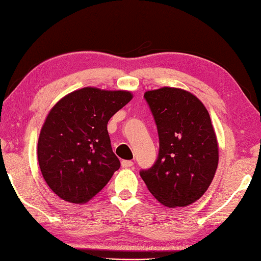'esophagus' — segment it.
<instances>
[{
    "mask_svg": "<svg viewBox=\"0 0 261 261\" xmlns=\"http://www.w3.org/2000/svg\"><path fill=\"white\" fill-rule=\"evenodd\" d=\"M121 165L123 168H131L132 166H134V162L132 161H129V160H123L121 162Z\"/></svg>",
    "mask_w": 261,
    "mask_h": 261,
    "instance_id": "esophagus-1",
    "label": "esophagus"
}]
</instances>
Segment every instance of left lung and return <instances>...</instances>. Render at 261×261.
I'll return each mask as SVG.
<instances>
[{
	"instance_id": "obj_1",
	"label": "left lung",
	"mask_w": 261,
	"mask_h": 261,
	"mask_svg": "<svg viewBox=\"0 0 261 261\" xmlns=\"http://www.w3.org/2000/svg\"><path fill=\"white\" fill-rule=\"evenodd\" d=\"M158 126L156 162L140 176L154 198L169 208L202 197L214 178L219 145L210 114L190 92L161 87L145 92Z\"/></svg>"
}]
</instances>
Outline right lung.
<instances>
[{"instance_id": "1", "label": "right lung", "mask_w": 261, "mask_h": 261, "mask_svg": "<svg viewBox=\"0 0 261 261\" xmlns=\"http://www.w3.org/2000/svg\"><path fill=\"white\" fill-rule=\"evenodd\" d=\"M132 96L129 91L84 87L63 96L48 113L39 135L38 161L48 187L61 199L85 204L120 168L107 124Z\"/></svg>"}]
</instances>
